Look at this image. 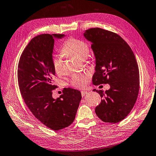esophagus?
<instances>
[{
	"instance_id": "obj_1",
	"label": "esophagus",
	"mask_w": 156,
	"mask_h": 156,
	"mask_svg": "<svg viewBox=\"0 0 156 156\" xmlns=\"http://www.w3.org/2000/svg\"><path fill=\"white\" fill-rule=\"evenodd\" d=\"M88 92H87V91H81V95H82V97H84L87 93Z\"/></svg>"
}]
</instances>
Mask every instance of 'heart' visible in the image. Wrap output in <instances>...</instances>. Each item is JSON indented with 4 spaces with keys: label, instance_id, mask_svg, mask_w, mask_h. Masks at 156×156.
Returning a JSON list of instances; mask_svg holds the SVG:
<instances>
[{
    "label": "heart",
    "instance_id": "1",
    "mask_svg": "<svg viewBox=\"0 0 156 156\" xmlns=\"http://www.w3.org/2000/svg\"><path fill=\"white\" fill-rule=\"evenodd\" d=\"M90 48L85 41L74 37L68 39L64 43L61 49L63 56H71L80 60H85L88 56ZM53 66L56 73L60 75L63 73V63L60 56H58L53 60ZM91 75L89 73H75L73 75L70 83L76 88H83L87 86Z\"/></svg>",
    "mask_w": 156,
    "mask_h": 156
}]
</instances>
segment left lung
Here are the masks:
<instances>
[{
    "label": "left lung",
    "mask_w": 156,
    "mask_h": 156,
    "mask_svg": "<svg viewBox=\"0 0 156 156\" xmlns=\"http://www.w3.org/2000/svg\"><path fill=\"white\" fill-rule=\"evenodd\" d=\"M84 36L91 43L96 59L93 85L110 86L105 92L93 90L103 98L95 113L105 122H119L129 115L138 97L140 78L136 57L129 44L115 33L95 27L85 30Z\"/></svg>",
    "instance_id": "8db88e82"
}]
</instances>
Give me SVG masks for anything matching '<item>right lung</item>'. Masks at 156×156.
<instances>
[{
	"label": "right lung",
	"instance_id": "1",
	"mask_svg": "<svg viewBox=\"0 0 156 156\" xmlns=\"http://www.w3.org/2000/svg\"><path fill=\"white\" fill-rule=\"evenodd\" d=\"M65 34H44L30 40L20 57L17 80L20 94L35 117L47 127L59 130L73 122L81 94L79 90L64 88L56 99L52 97L53 85L54 38Z\"/></svg>",
	"mask_w": 156,
	"mask_h": 156
}]
</instances>
